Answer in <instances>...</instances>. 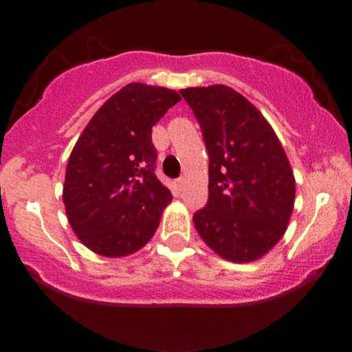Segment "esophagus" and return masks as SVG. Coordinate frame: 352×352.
Returning <instances> with one entry per match:
<instances>
[{
  "label": "esophagus",
  "instance_id": "obj_1",
  "mask_svg": "<svg viewBox=\"0 0 352 352\" xmlns=\"http://www.w3.org/2000/svg\"><path fill=\"white\" fill-rule=\"evenodd\" d=\"M184 185H185V179H179L175 182V185H173V187H175L177 192H182V190H184Z\"/></svg>",
  "mask_w": 352,
  "mask_h": 352
}]
</instances>
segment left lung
Masks as SVG:
<instances>
[{"label": "left lung", "instance_id": "8db88e82", "mask_svg": "<svg viewBox=\"0 0 352 352\" xmlns=\"http://www.w3.org/2000/svg\"><path fill=\"white\" fill-rule=\"evenodd\" d=\"M207 145L208 204L193 215L201 240L232 263L260 260L285 235L296 182L265 116L235 89H182Z\"/></svg>", "mask_w": 352, "mask_h": 352}]
</instances>
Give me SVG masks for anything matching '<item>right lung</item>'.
<instances>
[{"mask_svg": "<svg viewBox=\"0 0 352 352\" xmlns=\"http://www.w3.org/2000/svg\"><path fill=\"white\" fill-rule=\"evenodd\" d=\"M180 100L173 89L131 82L89 120L66 167L63 201L80 243L100 256L139 252L172 201L155 177L152 127Z\"/></svg>", "mask_w": 352, "mask_h": 352, "instance_id": "obj_1", "label": "right lung"}]
</instances>
